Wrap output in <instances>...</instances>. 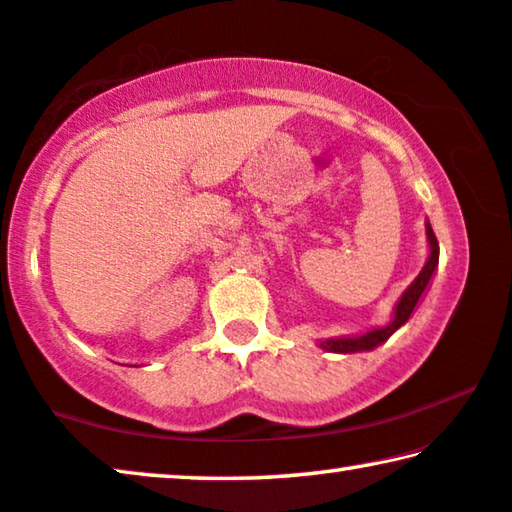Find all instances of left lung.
<instances>
[{
    "mask_svg": "<svg viewBox=\"0 0 512 512\" xmlns=\"http://www.w3.org/2000/svg\"><path fill=\"white\" fill-rule=\"evenodd\" d=\"M425 234H427V246H430V255H427V262L423 266V271L418 273L416 280L411 282L407 289H404L398 303H395L391 322H388L386 326H377V329H370L368 333H361V335H345V338L319 340V347H322L324 352H335V354L370 352V349L384 345V342L391 338V335L398 331L400 326L409 322V317L414 315L418 301L423 299L427 287H430V280L434 276V271H437V266H439V243H437V236H434V232H432L430 220H425Z\"/></svg>",
    "mask_w": 512,
    "mask_h": 512,
    "instance_id": "obj_1",
    "label": "left lung"
}]
</instances>
